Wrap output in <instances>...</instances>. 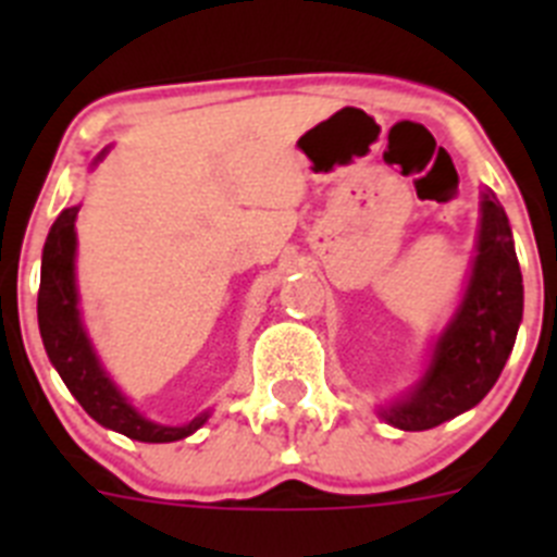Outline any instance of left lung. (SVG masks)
<instances>
[{
    "label": "left lung",
    "mask_w": 557,
    "mask_h": 557,
    "mask_svg": "<svg viewBox=\"0 0 557 557\" xmlns=\"http://www.w3.org/2000/svg\"><path fill=\"white\" fill-rule=\"evenodd\" d=\"M476 259L449 326L441 332L424 376L405 398L382 407L387 424L405 432L432 430L488 396L513 351L524 287L508 214L482 195Z\"/></svg>",
    "instance_id": "8db88e82"
}]
</instances>
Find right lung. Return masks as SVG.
Here are the masks:
<instances>
[{"label": "right lung", "instance_id": "obj_1", "mask_svg": "<svg viewBox=\"0 0 557 557\" xmlns=\"http://www.w3.org/2000/svg\"><path fill=\"white\" fill-rule=\"evenodd\" d=\"M108 150L97 156L102 161ZM95 161V164H97ZM81 206L63 209L49 228L41 256V289H38V329H41L44 348L49 362L55 366L72 396L81 401L83 410L95 418L97 424L113 432L141 441V444H172L191 435L206 424L209 412H200L184 426H164L147 421L136 407L116 391L108 373L102 371L91 339L81 321L75 284V218Z\"/></svg>", "mask_w": 557, "mask_h": 557}]
</instances>
